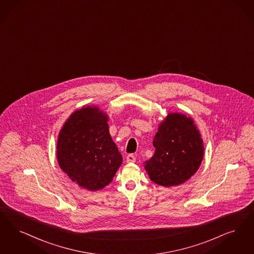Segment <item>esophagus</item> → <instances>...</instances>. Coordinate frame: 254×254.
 Here are the masks:
<instances>
[{"label":"esophagus","instance_id":"esophagus-1","mask_svg":"<svg viewBox=\"0 0 254 254\" xmlns=\"http://www.w3.org/2000/svg\"><path fill=\"white\" fill-rule=\"evenodd\" d=\"M135 161H136V158H135V156L133 154H128L127 156V163H135Z\"/></svg>","mask_w":254,"mask_h":254}]
</instances>
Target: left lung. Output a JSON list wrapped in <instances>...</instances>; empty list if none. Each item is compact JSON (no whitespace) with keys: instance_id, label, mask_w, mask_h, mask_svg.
Listing matches in <instances>:
<instances>
[{"instance_id":"left-lung-1","label":"left lung","mask_w":254,"mask_h":254,"mask_svg":"<svg viewBox=\"0 0 254 254\" xmlns=\"http://www.w3.org/2000/svg\"><path fill=\"white\" fill-rule=\"evenodd\" d=\"M155 153L144 169L153 183L164 187L187 182L198 170L204 155L201 134L193 119L181 112H170L153 139Z\"/></svg>"}]
</instances>
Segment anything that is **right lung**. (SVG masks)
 Segmentation results:
<instances>
[{"label": "right lung", "mask_w": 254, "mask_h": 254, "mask_svg": "<svg viewBox=\"0 0 254 254\" xmlns=\"http://www.w3.org/2000/svg\"><path fill=\"white\" fill-rule=\"evenodd\" d=\"M109 116L96 106L71 113L59 133L57 159L61 170L89 191L112 183L123 157L109 130Z\"/></svg>", "instance_id": "1"}]
</instances>
